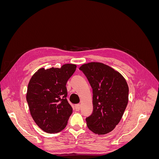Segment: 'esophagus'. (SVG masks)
Segmentation results:
<instances>
[{
    "mask_svg": "<svg viewBox=\"0 0 159 159\" xmlns=\"http://www.w3.org/2000/svg\"><path fill=\"white\" fill-rule=\"evenodd\" d=\"M80 108H81L80 104H76V105H75V109L76 111H80Z\"/></svg>",
    "mask_w": 159,
    "mask_h": 159,
    "instance_id": "1",
    "label": "esophagus"
}]
</instances>
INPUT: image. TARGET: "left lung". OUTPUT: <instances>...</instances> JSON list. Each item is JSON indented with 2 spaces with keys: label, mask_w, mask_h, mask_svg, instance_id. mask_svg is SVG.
<instances>
[{
  "label": "left lung",
  "mask_w": 159,
  "mask_h": 159,
  "mask_svg": "<svg viewBox=\"0 0 159 159\" xmlns=\"http://www.w3.org/2000/svg\"><path fill=\"white\" fill-rule=\"evenodd\" d=\"M80 70L93 89V109L85 119L88 127L96 134L108 133L119 123L127 107V81L118 71L99 62L84 64Z\"/></svg>",
  "instance_id": "obj_1"
}]
</instances>
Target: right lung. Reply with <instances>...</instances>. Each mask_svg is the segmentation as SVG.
I'll return each mask as SVG.
<instances>
[{"mask_svg": "<svg viewBox=\"0 0 159 159\" xmlns=\"http://www.w3.org/2000/svg\"><path fill=\"white\" fill-rule=\"evenodd\" d=\"M75 69V65L70 64L61 68H42L29 81L26 101L30 114L37 125L46 133L62 131L73 112L66 99V84Z\"/></svg>", "mask_w": 159, "mask_h": 159, "instance_id": "right-lung-1", "label": "right lung"}]
</instances>
